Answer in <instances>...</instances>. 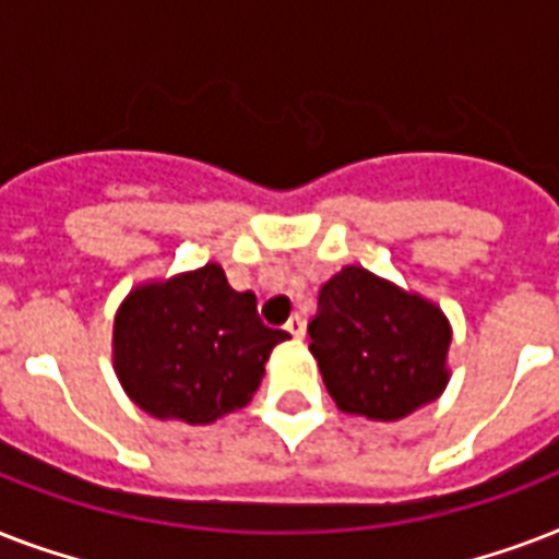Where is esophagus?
<instances>
[{
  "mask_svg": "<svg viewBox=\"0 0 559 559\" xmlns=\"http://www.w3.org/2000/svg\"><path fill=\"white\" fill-rule=\"evenodd\" d=\"M287 331L293 333V336H296V340H305V331H307V324H305V319H301V316H289V322H287Z\"/></svg>",
  "mask_w": 559,
  "mask_h": 559,
  "instance_id": "esophagus-1",
  "label": "esophagus"
}]
</instances>
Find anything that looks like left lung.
I'll list each match as a JSON object with an SVG mask.
<instances>
[{
    "label": "left lung",
    "instance_id": "8db88e82",
    "mask_svg": "<svg viewBox=\"0 0 559 559\" xmlns=\"http://www.w3.org/2000/svg\"><path fill=\"white\" fill-rule=\"evenodd\" d=\"M307 333L324 385L345 415L400 420L441 397L450 382V319L435 301L366 266H342L324 281Z\"/></svg>",
    "mask_w": 559,
    "mask_h": 559
}]
</instances>
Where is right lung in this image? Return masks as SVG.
I'll return each mask as SVG.
<instances>
[{
	"label": "right lung",
	"instance_id": "right-lung-1",
	"mask_svg": "<svg viewBox=\"0 0 559 559\" xmlns=\"http://www.w3.org/2000/svg\"><path fill=\"white\" fill-rule=\"evenodd\" d=\"M284 340L287 331L261 322L254 293H237L219 263H205L130 289L112 324V366L142 412L205 426L252 400Z\"/></svg>",
	"mask_w": 559,
	"mask_h": 559
}]
</instances>
